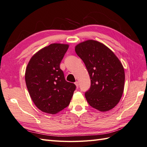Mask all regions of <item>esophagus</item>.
Wrapping results in <instances>:
<instances>
[{
  "label": "esophagus",
  "instance_id": "34e87169",
  "mask_svg": "<svg viewBox=\"0 0 147 147\" xmlns=\"http://www.w3.org/2000/svg\"><path fill=\"white\" fill-rule=\"evenodd\" d=\"M75 85H76V88H78V87H79V82H78V81H76V82H75Z\"/></svg>",
  "mask_w": 147,
  "mask_h": 147
}]
</instances>
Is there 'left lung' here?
Here are the masks:
<instances>
[{
	"label": "left lung",
	"mask_w": 147,
	"mask_h": 147,
	"mask_svg": "<svg viewBox=\"0 0 147 147\" xmlns=\"http://www.w3.org/2000/svg\"><path fill=\"white\" fill-rule=\"evenodd\" d=\"M75 51L84 63L91 79V88L85 93L88 102L100 112L112 109L123 92L125 72L122 63L110 48L96 40L80 43Z\"/></svg>",
	"instance_id": "obj_1"
}]
</instances>
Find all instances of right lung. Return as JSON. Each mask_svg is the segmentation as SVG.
<instances>
[{"label": "right lung", "instance_id": "obj_1", "mask_svg": "<svg viewBox=\"0 0 147 147\" xmlns=\"http://www.w3.org/2000/svg\"><path fill=\"white\" fill-rule=\"evenodd\" d=\"M68 44L52 43L32 56L26 67L25 79L29 94L36 107L56 114L70 103L76 86L67 82L59 65Z\"/></svg>", "mask_w": 147, "mask_h": 147}]
</instances>
